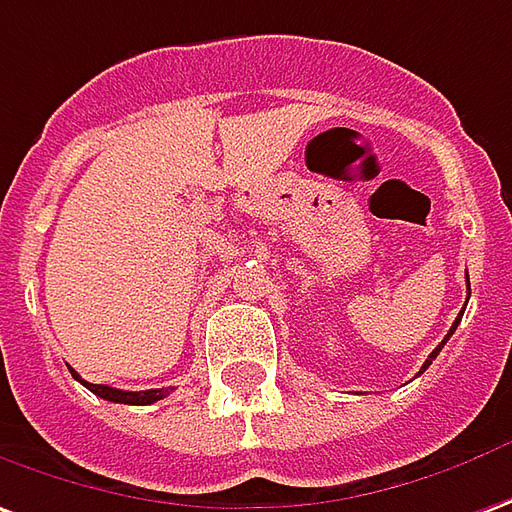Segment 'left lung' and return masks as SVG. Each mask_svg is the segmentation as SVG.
Returning a JSON list of instances; mask_svg holds the SVG:
<instances>
[{
	"instance_id": "1",
	"label": "left lung",
	"mask_w": 512,
	"mask_h": 512,
	"mask_svg": "<svg viewBox=\"0 0 512 512\" xmlns=\"http://www.w3.org/2000/svg\"><path fill=\"white\" fill-rule=\"evenodd\" d=\"M468 293H471V288H468ZM460 318H463V313H460V316L455 318V324H452V330H449V335H446V338H443V343H446V341H449V338H452V332L457 330V324H460ZM443 343H441V346H443ZM441 346H435V349H432L430 357H427V363H424V366H421V371H427V366H430L432 360H435V357H438V352H441ZM421 371H418V374H421Z\"/></svg>"
}]
</instances>
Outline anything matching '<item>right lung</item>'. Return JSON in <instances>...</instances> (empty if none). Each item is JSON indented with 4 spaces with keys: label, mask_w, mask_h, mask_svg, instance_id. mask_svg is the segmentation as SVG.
Listing matches in <instances>:
<instances>
[{
    "label": "right lung",
    "mask_w": 512,
    "mask_h": 512,
    "mask_svg": "<svg viewBox=\"0 0 512 512\" xmlns=\"http://www.w3.org/2000/svg\"><path fill=\"white\" fill-rule=\"evenodd\" d=\"M71 377L80 380V374L71 368ZM85 388L96 396H102L107 402H119V405H152V402H160L166 399L174 388H152V391H119V388H110V385H94V382L80 380Z\"/></svg>",
    "instance_id": "add662e5"
}]
</instances>
